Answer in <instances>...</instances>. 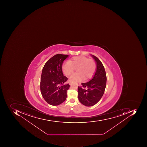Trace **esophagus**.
I'll return each instance as SVG.
<instances>
[{"label":"esophagus","mask_w":147,"mask_h":147,"mask_svg":"<svg viewBox=\"0 0 147 147\" xmlns=\"http://www.w3.org/2000/svg\"><path fill=\"white\" fill-rule=\"evenodd\" d=\"M71 84H72V83H71V82L69 81V85H71Z\"/></svg>","instance_id":"34e87169"}]
</instances>
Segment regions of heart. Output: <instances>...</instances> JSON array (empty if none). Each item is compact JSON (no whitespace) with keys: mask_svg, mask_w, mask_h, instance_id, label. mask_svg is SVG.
Returning a JSON list of instances; mask_svg holds the SVG:
<instances>
[{"mask_svg":"<svg viewBox=\"0 0 147 147\" xmlns=\"http://www.w3.org/2000/svg\"><path fill=\"white\" fill-rule=\"evenodd\" d=\"M75 69L77 72L71 74L69 80L73 82L80 81L84 78L86 80L92 77L96 70V64L92 59L84 56H76L63 64V71L66 76L72 73Z\"/></svg>","mask_w":147,"mask_h":147,"instance_id":"obj_1","label":"heart"}]
</instances>
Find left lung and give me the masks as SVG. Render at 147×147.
<instances>
[{"instance_id": "obj_1", "label": "left lung", "mask_w": 147, "mask_h": 147, "mask_svg": "<svg viewBox=\"0 0 147 147\" xmlns=\"http://www.w3.org/2000/svg\"><path fill=\"white\" fill-rule=\"evenodd\" d=\"M91 56L96 63L94 75L89 81L82 83V87L78 86V99L86 107L94 106L99 102L103 95L107 84V76L102 63L97 57Z\"/></svg>"}]
</instances>
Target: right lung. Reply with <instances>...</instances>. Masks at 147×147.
I'll list each match as a JSON object with an SVG mask.
<instances>
[{
  "label": "right lung",
  "instance_id": "1",
  "mask_svg": "<svg viewBox=\"0 0 147 147\" xmlns=\"http://www.w3.org/2000/svg\"><path fill=\"white\" fill-rule=\"evenodd\" d=\"M68 55L57 54L46 62L42 69L40 89L42 97L52 106H58L65 101L69 84H63L67 78L63 76V63Z\"/></svg>",
  "mask_w": 147,
  "mask_h": 147
}]
</instances>
